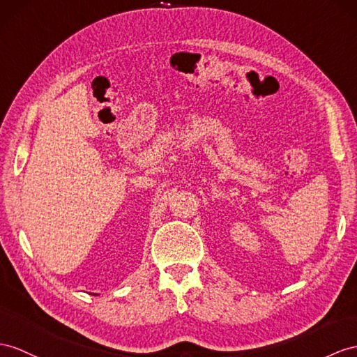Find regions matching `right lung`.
<instances>
[{
	"label": "right lung",
	"instance_id": "add662e5",
	"mask_svg": "<svg viewBox=\"0 0 357 357\" xmlns=\"http://www.w3.org/2000/svg\"><path fill=\"white\" fill-rule=\"evenodd\" d=\"M93 295H97V294H93Z\"/></svg>",
	"mask_w": 357,
	"mask_h": 357
}]
</instances>
